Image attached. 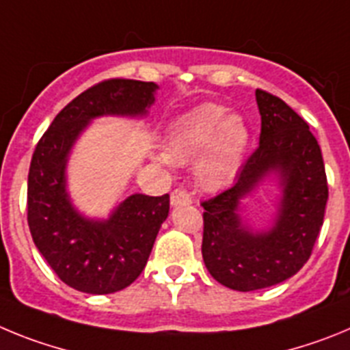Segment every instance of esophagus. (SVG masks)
Returning <instances> with one entry per match:
<instances>
[{
	"label": "esophagus",
	"instance_id": "esophagus-1",
	"mask_svg": "<svg viewBox=\"0 0 350 350\" xmlns=\"http://www.w3.org/2000/svg\"><path fill=\"white\" fill-rule=\"evenodd\" d=\"M170 202H172V205H189V203H193V198H191V194L187 193L185 189H175L172 194H170Z\"/></svg>",
	"mask_w": 350,
	"mask_h": 350
}]
</instances>
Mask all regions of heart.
<instances>
[{"mask_svg":"<svg viewBox=\"0 0 350 350\" xmlns=\"http://www.w3.org/2000/svg\"><path fill=\"white\" fill-rule=\"evenodd\" d=\"M219 105H202L178 117L166 135V156L172 163L196 157L194 177L208 191L226 187L237 177L249 145V129L240 116H226ZM166 163L165 157H161Z\"/></svg>","mask_w":350,"mask_h":350,"instance_id":"1","label":"heart"}]
</instances>
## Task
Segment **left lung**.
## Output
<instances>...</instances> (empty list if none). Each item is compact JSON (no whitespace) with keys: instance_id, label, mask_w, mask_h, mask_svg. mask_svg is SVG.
Wrapping results in <instances>:
<instances>
[{"instance_id":"1","label":"left lung","mask_w":350,"mask_h":350,"mask_svg":"<svg viewBox=\"0 0 350 350\" xmlns=\"http://www.w3.org/2000/svg\"><path fill=\"white\" fill-rule=\"evenodd\" d=\"M261 135L230 189L205 200L202 254L222 286L256 291L275 286L301 270L323 228L327 180L321 147L308 124L280 98L256 91ZM277 172L283 200L275 224L252 234L239 217V200L257 182Z\"/></svg>"}]
</instances>
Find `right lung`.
Returning <instances> with one entry per match:
<instances>
[{
  "instance_id": "obj_1",
  "label": "right lung",
  "mask_w": 350,
  "mask_h": 350,
  "mask_svg": "<svg viewBox=\"0 0 350 350\" xmlns=\"http://www.w3.org/2000/svg\"><path fill=\"white\" fill-rule=\"evenodd\" d=\"M154 82L108 79L79 94L43 133L27 175V224L33 242L55 275L89 295H110L138 279L157 231L170 212V194H133L107 221L80 215L66 193L71 147L101 116H145L154 103Z\"/></svg>"
}]
</instances>
